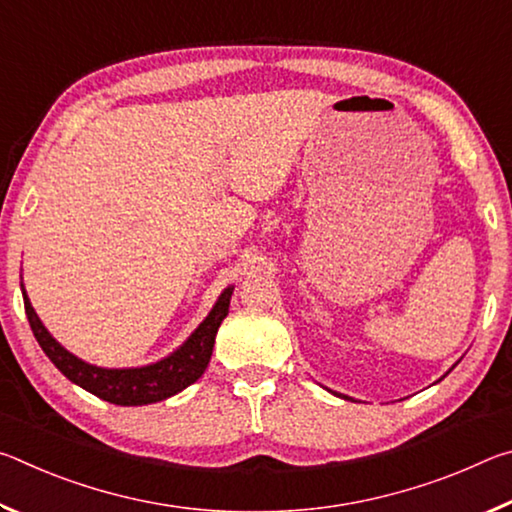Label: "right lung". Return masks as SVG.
I'll return each instance as SVG.
<instances>
[{
    "label": "right lung",
    "mask_w": 512,
    "mask_h": 512,
    "mask_svg": "<svg viewBox=\"0 0 512 512\" xmlns=\"http://www.w3.org/2000/svg\"><path fill=\"white\" fill-rule=\"evenodd\" d=\"M22 296L33 336H36V341L40 343L42 352L47 354L51 363H54L69 381H74V384H79L85 391H90L92 395H97L110 404L140 406L167 400V397L180 393L183 388L194 384V381L203 375L214 350V336L219 332L223 318L228 316L232 289H225L221 293V298L210 311V316H207L201 327L189 336V341L183 348L173 352L167 359L151 363V366L124 370L90 366V363L76 359L74 354L60 348V343H56L54 336H51L45 325L40 323V318L36 311H33L24 287Z\"/></svg>",
    "instance_id": "right-lung-1"
}]
</instances>
